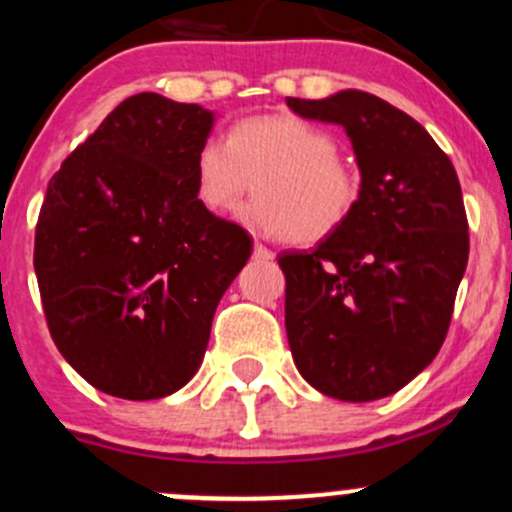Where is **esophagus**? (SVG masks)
<instances>
[{"instance_id":"1","label":"esophagus","mask_w":512,"mask_h":512,"mask_svg":"<svg viewBox=\"0 0 512 512\" xmlns=\"http://www.w3.org/2000/svg\"><path fill=\"white\" fill-rule=\"evenodd\" d=\"M254 256L256 258H266V261H268V258H273V251L266 249V246H263V244H256L254 246Z\"/></svg>"}]
</instances>
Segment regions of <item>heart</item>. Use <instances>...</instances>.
Here are the masks:
<instances>
[{"label":"heart","instance_id":"b5f03b06","mask_svg":"<svg viewBox=\"0 0 512 512\" xmlns=\"http://www.w3.org/2000/svg\"><path fill=\"white\" fill-rule=\"evenodd\" d=\"M241 209L251 229L273 239L316 244L341 229L358 201V174L321 126L296 114L246 116L221 139H206L194 156L196 201L226 214L249 191Z\"/></svg>","mask_w":512,"mask_h":512}]
</instances>
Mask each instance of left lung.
I'll list each match as a JSON object with an SVG mask.
<instances>
[{
	"label": "left lung",
	"mask_w": 512,
	"mask_h": 512,
	"mask_svg": "<svg viewBox=\"0 0 512 512\" xmlns=\"http://www.w3.org/2000/svg\"><path fill=\"white\" fill-rule=\"evenodd\" d=\"M286 104L343 126L361 171L346 224L278 258L293 363L326 396L378 401L430 366L448 333L468 266L458 174L416 119L368 91Z\"/></svg>",
	"instance_id": "8db88e82"
}]
</instances>
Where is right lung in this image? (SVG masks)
<instances>
[{"label": "right lung", "mask_w": 512, "mask_h": 512, "mask_svg": "<svg viewBox=\"0 0 512 512\" xmlns=\"http://www.w3.org/2000/svg\"><path fill=\"white\" fill-rule=\"evenodd\" d=\"M216 114L144 91L64 159L39 211L34 271L59 353L99 391L154 401L199 371L251 236L196 201Z\"/></svg>", "instance_id": "right-lung-1"}]
</instances>
